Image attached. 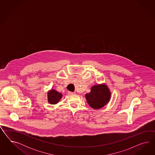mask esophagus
Instances as JSON below:
<instances>
[{"mask_svg": "<svg viewBox=\"0 0 155 155\" xmlns=\"http://www.w3.org/2000/svg\"><path fill=\"white\" fill-rule=\"evenodd\" d=\"M68 94H69V95H72V94H75V93H74V92H71V91H68Z\"/></svg>", "mask_w": 155, "mask_h": 155, "instance_id": "obj_1", "label": "esophagus"}]
</instances>
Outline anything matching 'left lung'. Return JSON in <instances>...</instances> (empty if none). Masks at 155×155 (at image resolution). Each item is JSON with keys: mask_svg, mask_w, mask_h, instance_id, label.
<instances>
[{"mask_svg": "<svg viewBox=\"0 0 155 155\" xmlns=\"http://www.w3.org/2000/svg\"><path fill=\"white\" fill-rule=\"evenodd\" d=\"M110 92L104 84L93 86L89 93L85 95L87 103L94 109L102 108L110 99Z\"/></svg>", "mask_w": 155, "mask_h": 155, "instance_id": "8db88e82", "label": "left lung"}]
</instances>
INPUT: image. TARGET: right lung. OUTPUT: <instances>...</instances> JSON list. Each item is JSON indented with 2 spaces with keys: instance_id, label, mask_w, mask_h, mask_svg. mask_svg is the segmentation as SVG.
I'll use <instances>...</instances> for the list:
<instances>
[{
  "instance_id": "right-lung-1",
  "label": "right lung",
  "mask_w": 155,
  "mask_h": 155,
  "mask_svg": "<svg viewBox=\"0 0 155 155\" xmlns=\"http://www.w3.org/2000/svg\"><path fill=\"white\" fill-rule=\"evenodd\" d=\"M62 96V95L60 93H58L56 90H51L48 93V102H49V103H50L52 104H56L61 99Z\"/></svg>"
}]
</instances>
